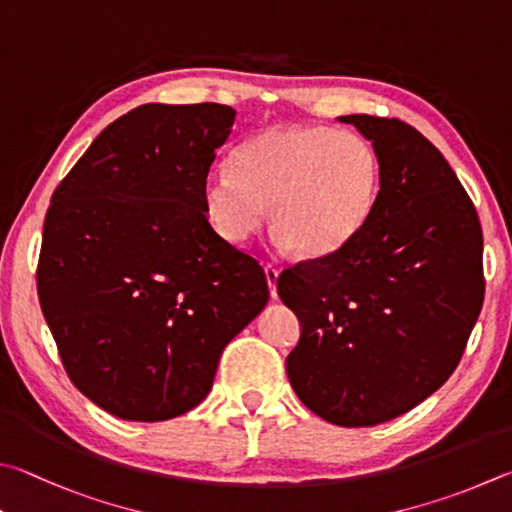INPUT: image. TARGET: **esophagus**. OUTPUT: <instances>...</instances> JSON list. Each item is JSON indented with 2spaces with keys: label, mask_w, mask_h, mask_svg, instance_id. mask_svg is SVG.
<instances>
[{
  "label": "esophagus",
  "mask_w": 512,
  "mask_h": 512,
  "mask_svg": "<svg viewBox=\"0 0 512 512\" xmlns=\"http://www.w3.org/2000/svg\"><path fill=\"white\" fill-rule=\"evenodd\" d=\"M266 273V282H268V291H271V297H277V277H280V271L273 264L264 266Z\"/></svg>",
  "instance_id": "esophagus-1"
}]
</instances>
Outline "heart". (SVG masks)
Listing matches in <instances>:
<instances>
[{
	"label": "heart",
	"instance_id": "b5f03b06",
	"mask_svg": "<svg viewBox=\"0 0 512 512\" xmlns=\"http://www.w3.org/2000/svg\"><path fill=\"white\" fill-rule=\"evenodd\" d=\"M383 181L376 145L351 129L275 125L239 145L235 161L212 167L203 212L219 237L248 239L264 219L275 241L302 257L333 255L356 239Z\"/></svg>",
	"mask_w": 512,
	"mask_h": 512
}]
</instances>
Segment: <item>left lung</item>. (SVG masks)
<instances>
[{"label": "left lung", "mask_w": 512, "mask_h": 512, "mask_svg": "<svg viewBox=\"0 0 512 512\" xmlns=\"http://www.w3.org/2000/svg\"><path fill=\"white\" fill-rule=\"evenodd\" d=\"M376 145L378 203L333 255L277 277L300 320L286 358L295 394L342 427L410 412L457 369L483 304L477 210L443 154L398 118L340 116Z\"/></svg>", "instance_id": "obj_1"}]
</instances>
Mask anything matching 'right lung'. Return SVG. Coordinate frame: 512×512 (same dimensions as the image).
<instances>
[{
  "mask_svg": "<svg viewBox=\"0 0 512 512\" xmlns=\"http://www.w3.org/2000/svg\"><path fill=\"white\" fill-rule=\"evenodd\" d=\"M237 111L136 107L100 132L46 212L37 295L71 383L125 421L208 396L221 351L268 302L264 268L219 237L201 185Z\"/></svg>",
  "mask_w": 512,
  "mask_h": 512,
  "instance_id": "add662e5",
  "label": "right lung"
}]
</instances>
